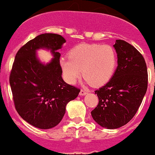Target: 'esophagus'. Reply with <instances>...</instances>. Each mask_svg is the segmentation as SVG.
I'll list each match as a JSON object with an SVG mask.
<instances>
[{"mask_svg":"<svg viewBox=\"0 0 155 155\" xmlns=\"http://www.w3.org/2000/svg\"><path fill=\"white\" fill-rule=\"evenodd\" d=\"M87 93H88V91H85V90L84 89H81L80 92H79V94H80V95H85V94H86Z\"/></svg>","mask_w":155,"mask_h":155,"instance_id":"1","label":"esophagus"}]
</instances>
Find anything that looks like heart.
I'll list each match as a JSON object with an SVG mask.
<instances>
[{"label": "heart", "mask_w": 155, "mask_h": 155, "mask_svg": "<svg viewBox=\"0 0 155 155\" xmlns=\"http://www.w3.org/2000/svg\"><path fill=\"white\" fill-rule=\"evenodd\" d=\"M68 58L61 60V67L66 80L74 84L82 76L93 86H101L112 78L117 57L107 45H80L69 52Z\"/></svg>", "instance_id": "b5f03b06"}]
</instances>
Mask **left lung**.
<instances>
[{"instance_id":"1","label":"left lung","mask_w":155,"mask_h":155,"mask_svg":"<svg viewBox=\"0 0 155 155\" xmlns=\"http://www.w3.org/2000/svg\"><path fill=\"white\" fill-rule=\"evenodd\" d=\"M117 68L110 80L96 90L97 107L91 112L97 124L107 129L126 125L136 115L148 88V70L142 54L124 40H116Z\"/></svg>"}]
</instances>
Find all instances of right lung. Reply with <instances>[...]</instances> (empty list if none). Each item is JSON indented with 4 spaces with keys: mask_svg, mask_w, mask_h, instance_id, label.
<instances>
[{
    "mask_svg": "<svg viewBox=\"0 0 155 155\" xmlns=\"http://www.w3.org/2000/svg\"><path fill=\"white\" fill-rule=\"evenodd\" d=\"M65 42L60 35H39L20 48L13 61L9 80L15 108L24 120L37 128L47 130L58 125L66 105L80 91L61 76V54L57 50ZM39 48L49 49L55 57L46 65L36 58Z\"/></svg>",
    "mask_w": 155,
    "mask_h": 155,
    "instance_id": "add662e5",
    "label": "right lung"
}]
</instances>
